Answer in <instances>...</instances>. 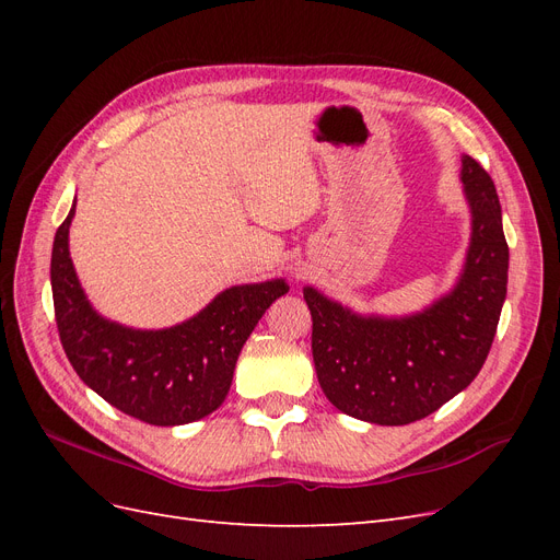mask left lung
Returning a JSON list of instances; mask_svg holds the SVG:
<instances>
[{
	"instance_id": "1",
	"label": "left lung",
	"mask_w": 560,
	"mask_h": 560,
	"mask_svg": "<svg viewBox=\"0 0 560 560\" xmlns=\"http://www.w3.org/2000/svg\"><path fill=\"white\" fill-rule=\"evenodd\" d=\"M460 179L471 243L451 294L416 315L378 317L352 313L313 287L303 290L317 381L338 411L376 425H409L481 371L506 296L510 247L493 179L471 156H463Z\"/></svg>"
}]
</instances>
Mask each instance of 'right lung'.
<instances>
[{
    "mask_svg": "<svg viewBox=\"0 0 560 560\" xmlns=\"http://www.w3.org/2000/svg\"><path fill=\"white\" fill-rule=\"evenodd\" d=\"M74 208L77 200L56 231L50 287L60 343L79 378L149 425H184L219 409L247 336L290 287L284 280L231 287L171 329L121 327L93 311L74 273L67 243Z\"/></svg>",
    "mask_w": 560,
    "mask_h": 560,
    "instance_id": "obj_1",
    "label": "right lung"
}]
</instances>
